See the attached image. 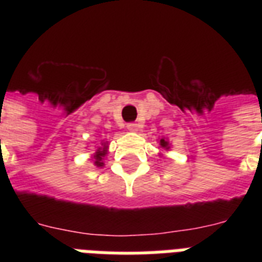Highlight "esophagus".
<instances>
[{
    "instance_id": "1",
    "label": "esophagus",
    "mask_w": 262,
    "mask_h": 262,
    "mask_svg": "<svg viewBox=\"0 0 262 262\" xmlns=\"http://www.w3.org/2000/svg\"><path fill=\"white\" fill-rule=\"evenodd\" d=\"M126 127H127V130H129V132H137V130H139L140 126H139V125H137V123L130 122V123H127Z\"/></svg>"
}]
</instances>
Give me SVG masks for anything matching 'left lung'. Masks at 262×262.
<instances>
[{
    "label": "left lung",
    "instance_id": "8db88e82",
    "mask_svg": "<svg viewBox=\"0 0 262 262\" xmlns=\"http://www.w3.org/2000/svg\"><path fill=\"white\" fill-rule=\"evenodd\" d=\"M159 145H160V148H163V149H166V151H168V149H170V145H168V141H167V140L160 139Z\"/></svg>",
    "mask_w": 262,
    "mask_h": 262
}]
</instances>
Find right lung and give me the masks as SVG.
<instances>
[{"instance_id": "obj_1", "label": "right lung", "mask_w": 262, "mask_h": 262, "mask_svg": "<svg viewBox=\"0 0 262 262\" xmlns=\"http://www.w3.org/2000/svg\"><path fill=\"white\" fill-rule=\"evenodd\" d=\"M106 144L107 143L103 144V148L99 147L98 151L95 152L94 159H95V164H96L98 167H102V166H103L102 159H103V158H104V156H106V154H107V145H106Z\"/></svg>"}]
</instances>
